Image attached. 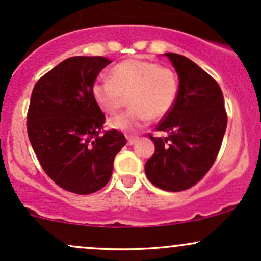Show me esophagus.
<instances>
[{"mask_svg": "<svg viewBox=\"0 0 261 261\" xmlns=\"http://www.w3.org/2000/svg\"><path fill=\"white\" fill-rule=\"evenodd\" d=\"M126 139H127V145H130V146L134 145L137 141V137L136 136H127V137H126Z\"/></svg>", "mask_w": 261, "mask_h": 261, "instance_id": "34e87169", "label": "esophagus"}]
</instances>
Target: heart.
<instances>
[{"mask_svg": "<svg viewBox=\"0 0 261 261\" xmlns=\"http://www.w3.org/2000/svg\"><path fill=\"white\" fill-rule=\"evenodd\" d=\"M178 94V78L171 68L144 59H126L110 71V79L98 80L91 95L102 111L114 115L130 99L131 109L109 121L120 131L145 127L151 119H162L172 110Z\"/></svg>", "mask_w": 261, "mask_h": 261, "instance_id": "1", "label": "heart"}]
</instances>
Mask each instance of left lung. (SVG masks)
Instances as JSON below:
<instances>
[{
	"label": "left lung",
	"instance_id": "8db88e82",
	"mask_svg": "<svg viewBox=\"0 0 261 261\" xmlns=\"http://www.w3.org/2000/svg\"><path fill=\"white\" fill-rule=\"evenodd\" d=\"M178 74L179 85L172 110L157 131L148 135L154 153L145 165L148 181L168 192L191 188L211 170L227 128L224 99L218 83L187 57L166 53Z\"/></svg>",
	"mask_w": 261,
	"mask_h": 261
}]
</instances>
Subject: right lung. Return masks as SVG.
<instances>
[{"label":"right lung","mask_w":261,"mask_h":261,"mask_svg":"<svg viewBox=\"0 0 261 261\" xmlns=\"http://www.w3.org/2000/svg\"><path fill=\"white\" fill-rule=\"evenodd\" d=\"M110 63L105 57H71L44 74L31 95L27 133L34 153L51 181L76 194L101 190L126 145L120 131L101 134L105 115L91 95Z\"/></svg>","instance_id":"add662e5"}]
</instances>
